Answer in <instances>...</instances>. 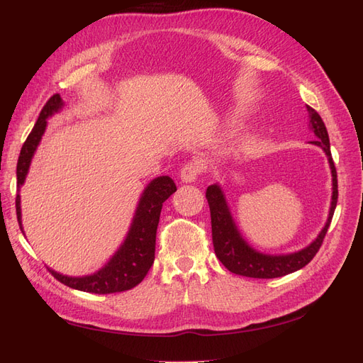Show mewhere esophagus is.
I'll use <instances>...</instances> for the list:
<instances>
[{
  "instance_id": "esophagus-1",
  "label": "esophagus",
  "mask_w": 363,
  "mask_h": 363,
  "mask_svg": "<svg viewBox=\"0 0 363 363\" xmlns=\"http://www.w3.org/2000/svg\"><path fill=\"white\" fill-rule=\"evenodd\" d=\"M203 172V163L200 160H191L184 164L180 171V179L183 183H192Z\"/></svg>"
}]
</instances>
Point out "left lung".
Returning <instances> with one entry per match:
<instances>
[{"label":"left lung","instance_id":"obj_1","mask_svg":"<svg viewBox=\"0 0 363 363\" xmlns=\"http://www.w3.org/2000/svg\"><path fill=\"white\" fill-rule=\"evenodd\" d=\"M307 112H309V127L318 138L316 140H312V144L324 150L328 163H330L332 177H333L330 212H328L327 223L321 230V233L318 235V238L311 245H307L300 251L291 252V255H280V256L263 255V252L256 251L245 242V239L242 236H240L239 230L232 218V213L228 211L223 189L219 188L218 184H212L208 186L206 191V199H207L208 207H211L212 240H213L215 255L230 272L238 274V276L252 277V279L283 277L286 276V274L295 272L301 269L303 267H306L307 263L315 257L318 250H320V247L323 245V240L325 238L328 225L332 223V218L337 203V175H336V168H335L332 152H330V140H328V133L323 119L311 106H307Z\"/></svg>","mask_w":363,"mask_h":363}]
</instances>
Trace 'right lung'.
<instances>
[{"mask_svg": "<svg viewBox=\"0 0 363 363\" xmlns=\"http://www.w3.org/2000/svg\"><path fill=\"white\" fill-rule=\"evenodd\" d=\"M62 107V98L59 94H56L50 98L40 111L35 127H33L31 133L26 139L23 148H21L16 164L18 189L24 184L33 155H35L43 131L47 128V118L59 112ZM175 191H177V186L168 175H162V177L155 179L147 186L136 207V213L133 216V221H131L124 244L119 247L113 257L100 271L84 277H68L50 268L48 271L52 274L54 279H57L67 286L91 294H113L138 286L147 276L152 262H155L156 232L162 204ZM16 216L19 227L23 230L19 194L16 195Z\"/></svg>", "mask_w": 363, "mask_h": 363, "instance_id": "1", "label": "right lung"}]
</instances>
